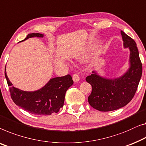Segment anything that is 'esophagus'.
I'll return each instance as SVG.
<instances>
[{"instance_id":"obj_1","label":"esophagus","mask_w":146,"mask_h":146,"mask_svg":"<svg viewBox=\"0 0 146 146\" xmlns=\"http://www.w3.org/2000/svg\"><path fill=\"white\" fill-rule=\"evenodd\" d=\"M72 79H73V81L74 82H79V80H80V77L78 76V74H74L72 76Z\"/></svg>"}]
</instances>
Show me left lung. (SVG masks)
I'll return each mask as SVG.
<instances>
[{
    "label": "left lung",
    "instance_id": "1",
    "mask_svg": "<svg viewBox=\"0 0 146 146\" xmlns=\"http://www.w3.org/2000/svg\"><path fill=\"white\" fill-rule=\"evenodd\" d=\"M124 48L130 50L129 68L121 76L107 78L94 70L86 77L92 86L88 102L93 108L100 111H111L122 108L134 98L142 74L141 64L136 43L120 31Z\"/></svg>",
    "mask_w": 146,
    "mask_h": 146
}]
</instances>
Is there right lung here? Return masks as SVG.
<instances>
[{"label": "right lung", "mask_w": 146, "mask_h": 146, "mask_svg": "<svg viewBox=\"0 0 146 146\" xmlns=\"http://www.w3.org/2000/svg\"><path fill=\"white\" fill-rule=\"evenodd\" d=\"M43 37L41 33H29L22 41L31 37ZM5 78L9 86L11 98L14 103L29 113L39 115H50L58 113L63 107L66 92L74 82L70 75L50 79L47 84L39 90L26 92L14 87L6 74Z\"/></svg>", "instance_id": "1"}]
</instances>
